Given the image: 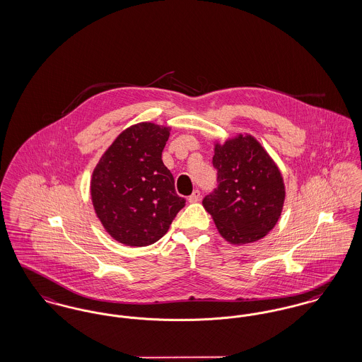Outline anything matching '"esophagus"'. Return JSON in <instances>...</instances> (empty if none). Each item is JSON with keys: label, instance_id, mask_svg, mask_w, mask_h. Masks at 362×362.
I'll list each match as a JSON object with an SVG mask.
<instances>
[{"label": "esophagus", "instance_id": "esophagus-1", "mask_svg": "<svg viewBox=\"0 0 362 362\" xmlns=\"http://www.w3.org/2000/svg\"><path fill=\"white\" fill-rule=\"evenodd\" d=\"M199 200H200V192L196 189L190 194L189 197H188V202H189V203H197Z\"/></svg>", "mask_w": 362, "mask_h": 362}]
</instances>
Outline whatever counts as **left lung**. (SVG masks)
I'll use <instances>...</instances> for the list:
<instances>
[{
    "label": "left lung",
    "instance_id": "obj_1",
    "mask_svg": "<svg viewBox=\"0 0 362 362\" xmlns=\"http://www.w3.org/2000/svg\"><path fill=\"white\" fill-rule=\"evenodd\" d=\"M218 188L203 207L222 238L231 245L252 244L275 228L285 204L282 173L252 134H238L214 143Z\"/></svg>",
    "mask_w": 362,
    "mask_h": 362
}]
</instances>
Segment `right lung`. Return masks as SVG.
Listing matches in <instances>:
<instances>
[{
  "label": "right lung",
  "mask_w": 362,
  "mask_h": 362,
  "mask_svg": "<svg viewBox=\"0 0 362 362\" xmlns=\"http://www.w3.org/2000/svg\"><path fill=\"white\" fill-rule=\"evenodd\" d=\"M170 129L153 122L131 125L115 137L93 172L90 192L96 216L124 245L156 243L185 206L162 160Z\"/></svg>",
  "instance_id": "add662e5"
}]
</instances>
